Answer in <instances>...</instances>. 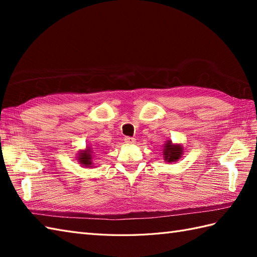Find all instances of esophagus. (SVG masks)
I'll list each match as a JSON object with an SVG mask.
<instances>
[{"label":"esophagus","instance_id":"esophagus-1","mask_svg":"<svg viewBox=\"0 0 257 257\" xmlns=\"http://www.w3.org/2000/svg\"><path fill=\"white\" fill-rule=\"evenodd\" d=\"M124 143L128 145H134L136 143V139L134 137H124Z\"/></svg>","mask_w":257,"mask_h":257}]
</instances>
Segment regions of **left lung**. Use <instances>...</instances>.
Instances as JSON below:
<instances>
[{
  "mask_svg": "<svg viewBox=\"0 0 257 257\" xmlns=\"http://www.w3.org/2000/svg\"><path fill=\"white\" fill-rule=\"evenodd\" d=\"M182 155V147L174 146L171 144V141H168L165 146V150H163V156H165V160L169 162L177 161Z\"/></svg>",
  "mask_w": 257,
  "mask_h": 257,
  "instance_id": "obj_1",
  "label": "left lung"
}]
</instances>
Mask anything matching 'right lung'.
<instances>
[{
    "instance_id": "add662e5",
    "label": "right lung",
    "mask_w": 257,
    "mask_h": 257,
    "mask_svg": "<svg viewBox=\"0 0 257 257\" xmlns=\"http://www.w3.org/2000/svg\"><path fill=\"white\" fill-rule=\"evenodd\" d=\"M91 151L90 150H86L80 152L78 156V160L81 163V165L85 167H88L91 165Z\"/></svg>"
}]
</instances>
